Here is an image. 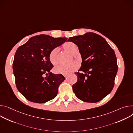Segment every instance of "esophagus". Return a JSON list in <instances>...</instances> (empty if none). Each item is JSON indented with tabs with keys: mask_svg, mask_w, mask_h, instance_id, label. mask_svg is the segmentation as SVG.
Returning <instances> with one entry per match:
<instances>
[{
	"mask_svg": "<svg viewBox=\"0 0 133 133\" xmlns=\"http://www.w3.org/2000/svg\"><path fill=\"white\" fill-rule=\"evenodd\" d=\"M68 75H64V77H65V78H67V77H68Z\"/></svg>",
	"mask_w": 133,
	"mask_h": 133,
	"instance_id": "esophagus-1",
	"label": "esophagus"
}]
</instances>
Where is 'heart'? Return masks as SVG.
<instances>
[{
	"label": "heart",
	"instance_id": "b5f03b06",
	"mask_svg": "<svg viewBox=\"0 0 133 133\" xmlns=\"http://www.w3.org/2000/svg\"><path fill=\"white\" fill-rule=\"evenodd\" d=\"M63 47L66 51L72 55L76 54L78 50V46L77 45V44L70 41L65 43L63 44ZM58 50L57 48H55V49H52L49 53V59L50 63L53 65H56L58 63ZM78 67V63L74 62L68 65H58L54 68V71L56 73L66 75L69 74L72 71L76 70Z\"/></svg>",
	"mask_w": 133,
	"mask_h": 133
}]
</instances>
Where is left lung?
Returning <instances> with one entry per match:
<instances>
[{
	"label": "left lung",
	"mask_w": 133,
	"mask_h": 133,
	"mask_svg": "<svg viewBox=\"0 0 133 133\" xmlns=\"http://www.w3.org/2000/svg\"><path fill=\"white\" fill-rule=\"evenodd\" d=\"M68 41L77 44L82 58L75 73L77 81L72 86L74 93L84 102L100 101L115 85L118 65L114 49L101 36L93 32L70 37Z\"/></svg>",
	"instance_id": "1"
}]
</instances>
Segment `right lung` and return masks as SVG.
<instances>
[{
    "instance_id": "1",
    "label": "right lung",
    "mask_w": 133,
    "mask_h": 133,
    "mask_svg": "<svg viewBox=\"0 0 133 133\" xmlns=\"http://www.w3.org/2000/svg\"><path fill=\"white\" fill-rule=\"evenodd\" d=\"M67 40L41 34L18 48L13 63V73L17 90L28 100L42 103L57 96L58 87L65 78L50 72L54 66L49 55Z\"/></svg>"
}]
</instances>
